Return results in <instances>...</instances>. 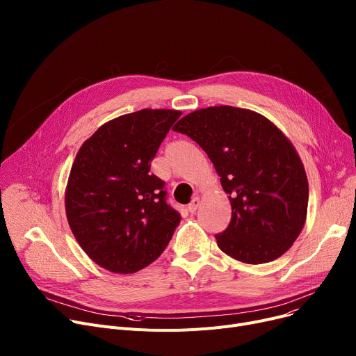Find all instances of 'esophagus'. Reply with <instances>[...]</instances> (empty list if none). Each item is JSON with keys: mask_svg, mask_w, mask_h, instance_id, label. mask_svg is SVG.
I'll return each instance as SVG.
<instances>
[{"mask_svg": "<svg viewBox=\"0 0 356 356\" xmlns=\"http://www.w3.org/2000/svg\"><path fill=\"white\" fill-rule=\"evenodd\" d=\"M199 204H200V199H199L197 196H195V197L192 199L191 204H189V212H191V213H195V212L197 211V208H199Z\"/></svg>", "mask_w": 356, "mask_h": 356, "instance_id": "obj_1", "label": "esophagus"}]
</instances>
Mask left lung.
Instances as JSON below:
<instances>
[{
  "mask_svg": "<svg viewBox=\"0 0 356 356\" xmlns=\"http://www.w3.org/2000/svg\"><path fill=\"white\" fill-rule=\"evenodd\" d=\"M173 129L208 154L229 195L232 218L218 247L247 264L282 257L302 232L309 184L293 144L254 111L211 106L183 117Z\"/></svg>",
  "mask_w": 356,
  "mask_h": 356,
  "instance_id": "1",
  "label": "left lung"
}]
</instances>
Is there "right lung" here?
Returning a JSON list of instances; mask_svg holds the SVG:
<instances>
[{
  "instance_id": "add662e5",
  "label": "right lung",
  "mask_w": 356,
  "mask_h": 356,
  "mask_svg": "<svg viewBox=\"0 0 356 356\" xmlns=\"http://www.w3.org/2000/svg\"><path fill=\"white\" fill-rule=\"evenodd\" d=\"M175 109H141L97 129L73 161L66 215L90 259L112 273H136L157 259L180 223L164 181L149 173Z\"/></svg>"
}]
</instances>
